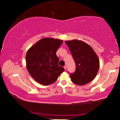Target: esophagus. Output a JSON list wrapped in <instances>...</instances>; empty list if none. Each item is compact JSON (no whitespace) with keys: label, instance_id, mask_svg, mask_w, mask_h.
<instances>
[{"label":"esophagus","instance_id":"esophagus-1","mask_svg":"<svg viewBox=\"0 0 120 120\" xmlns=\"http://www.w3.org/2000/svg\"><path fill=\"white\" fill-rule=\"evenodd\" d=\"M64 70H66V69H67V67L65 66H64Z\"/></svg>","mask_w":120,"mask_h":120}]
</instances>
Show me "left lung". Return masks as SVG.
Here are the masks:
<instances>
[{
    "instance_id": "obj_1",
    "label": "left lung",
    "mask_w": 120,
    "mask_h": 120,
    "mask_svg": "<svg viewBox=\"0 0 120 120\" xmlns=\"http://www.w3.org/2000/svg\"><path fill=\"white\" fill-rule=\"evenodd\" d=\"M65 42L76 63V71L70 75L72 82L80 86L92 82L99 67V60L96 53L89 44L82 41L73 40Z\"/></svg>"
}]
</instances>
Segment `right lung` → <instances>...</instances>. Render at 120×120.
I'll return each instance as SVG.
<instances>
[{"label": "right lung", "instance_id": "add662e5", "mask_svg": "<svg viewBox=\"0 0 120 120\" xmlns=\"http://www.w3.org/2000/svg\"><path fill=\"white\" fill-rule=\"evenodd\" d=\"M63 41L53 38L41 39L28 50L26 54V68L34 80L43 85L54 82L64 71L59 66L56 52Z\"/></svg>", "mask_w": 120, "mask_h": 120}]
</instances>
